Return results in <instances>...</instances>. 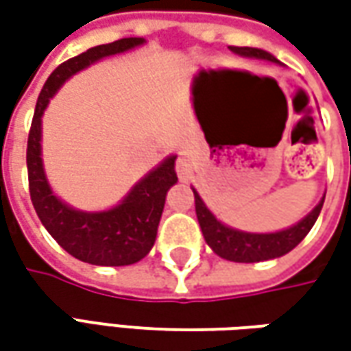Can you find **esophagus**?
I'll return each instance as SVG.
<instances>
[{
	"instance_id": "obj_1",
	"label": "esophagus",
	"mask_w": 351,
	"mask_h": 351,
	"mask_svg": "<svg viewBox=\"0 0 351 351\" xmlns=\"http://www.w3.org/2000/svg\"><path fill=\"white\" fill-rule=\"evenodd\" d=\"M176 171H178L182 182H189L193 178V162H191V158L185 154L180 156L178 162H176Z\"/></svg>"
}]
</instances>
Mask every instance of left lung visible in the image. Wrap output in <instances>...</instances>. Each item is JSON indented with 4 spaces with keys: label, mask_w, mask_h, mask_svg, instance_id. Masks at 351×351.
Here are the masks:
<instances>
[{
    "label": "left lung",
    "mask_w": 351,
    "mask_h": 351,
    "mask_svg": "<svg viewBox=\"0 0 351 351\" xmlns=\"http://www.w3.org/2000/svg\"><path fill=\"white\" fill-rule=\"evenodd\" d=\"M230 52H234L242 58H252V60H265L271 64H281L274 54L265 52L262 48L252 47H228ZM193 195H195V213L201 232L205 236V242L209 244L210 250L221 256L228 262L238 263H254L265 262V260H274L281 258L285 254H289L304 236L308 234V230L317 223L324 195L318 201V205L311 210L304 219H301L297 224H293L289 228L277 230V232H246V230H238L228 224L221 223L210 209L205 205V201L197 193L195 187Z\"/></svg>",
    "instance_id": "obj_1"
}]
</instances>
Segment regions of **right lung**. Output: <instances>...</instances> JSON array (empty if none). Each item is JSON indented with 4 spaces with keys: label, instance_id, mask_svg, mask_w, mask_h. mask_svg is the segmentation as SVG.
<instances>
[{
    "label": "right lung",
    "instance_id": "right-lung-1",
    "mask_svg": "<svg viewBox=\"0 0 351 351\" xmlns=\"http://www.w3.org/2000/svg\"><path fill=\"white\" fill-rule=\"evenodd\" d=\"M141 36H128L109 45H99L60 64L38 95L33 125L27 142L29 189L34 210L50 236L68 254L91 265H130L141 262L152 250L158 224L166 203V193L173 183L176 154L166 156L156 168L130 187L115 207L105 210H80L62 201L50 187L43 164V115L50 99L72 75L107 56L123 54L142 47Z\"/></svg>",
    "mask_w": 351,
    "mask_h": 351
}]
</instances>
